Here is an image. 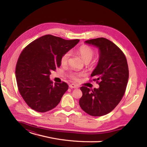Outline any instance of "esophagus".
Wrapping results in <instances>:
<instances>
[{
    "label": "esophagus",
    "instance_id": "esophagus-1",
    "mask_svg": "<svg viewBox=\"0 0 147 147\" xmlns=\"http://www.w3.org/2000/svg\"><path fill=\"white\" fill-rule=\"evenodd\" d=\"M69 87L70 88H77L78 86L76 85V84H70L69 85Z\"/></svg>",
    "mask_w": 147,
    "mask_h": 147
}]
</instances>
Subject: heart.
Instances as JSON below:
<instances>
[{
	"label": "heart",
	"mask_w": 147,
	"mask_h": 147,
	"mask_svg": "<svg viewBox=\"0 0 147 147\" xmlns=\"http://www.w3.org/2000/svg\"><path fill=\"white\" fill-rule=\"evenodd\" d=\"M77 53L78 54L81 56L83 60L85 62V63H89L92 58L94 56V49L91 48V47L86 45H83L80 47L77 50ZM70 56V52H66L65 53L63 56L61 57V64L62 65H66L68 63L69 59ZM93 63H92L91 65H92ZM82 75L80 73H77V72H72L70 73L69 75V77L72 78L74 80H78L79 78Z\"/></svg>",
	"instance_id": "obj_1"
}]
</instances>
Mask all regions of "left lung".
Wrapping results in <instances>:
<instances>
[{
  "instance_id": "8db88e82",
  "label": "left lung",
  "mask_w": 147,
  "mask_h": 147,
  "mask_svg": "<svg viewBox=\"0 0 147 147\" xmlns=\"http://www.w3.org/2000/svg\"><path fill=\"white\" fill-rule=\"evenodd\" d=\"M85 43L99 49V63L91 75L99 88L82 86L79 104L91 116H103L116 107L125 92L129 78L127 59L121 49L108 39L97 38Z\"/></svg>"
}]
</instances>
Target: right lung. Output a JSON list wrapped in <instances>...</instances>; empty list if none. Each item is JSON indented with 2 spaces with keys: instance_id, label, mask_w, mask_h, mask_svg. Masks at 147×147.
Here are the masks:
<instances>
[{
  "instance_id": "obj_1",
  "label": "right lung",
  "mask_w": 147,
  "mask_h": 147,
  "mask_svg": "<svg viewBox=\"0 0 147 147\" xmlns=\"http://www.w3.org/2000/svg\"><path fill=\"white\" fill-rule=\"evenodd\" d=\"M79 41L48 34L35 40L22 51L16 65L17 86L31 109L42 113L58 105L69 86L64 82L53 84L50 75L60 67L63 55Z\"/></svg>"
}]
</instances>
